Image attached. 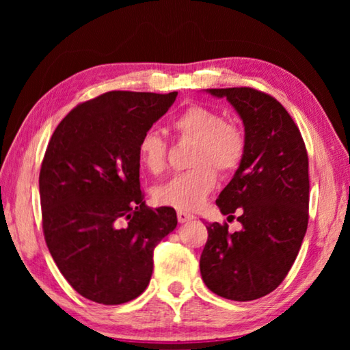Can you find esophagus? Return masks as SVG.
Here are the masks:
<instances>
[{
	"label": "esophagus",
	"instance_id": "obj_1",
	"mask_svg": "<svg viewBox=\"0 0 350 350\" xmlns=\"http://www.w3.org/2000/svg\"><path fill=\"white\" fill-rule=\"evenodd\" d=\"M177 219H179L180 224H185V222L193 221L194 216L191 213H187V211H177Z\"/></svg>",
	"mask_w": 350,
	"mask_h": 350
}]
</instances>
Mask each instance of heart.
<instances>
[{"label":"heart","instance_id":"obj_1","mask_svg":"<svg viewBox=\"0 0 350 350\" xmlns=\"http://www.w3.org/2000/svg\"><path fill=\"white\" fill-rule=\"evenodd\" d=\"M180 139L194 142L189 165L191 170L171 177L154 189L157 204L180 211L198 210L216 187V172L233 174L247 152V139L233 122L221 112L204 105H191L173 120ZM137 159L151 174L162 173L168 161V144L161 134L148 129L137 142Z\"/></svg>","mask_w":350,"mask_h":350}]
</instances>
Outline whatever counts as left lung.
I'll list each match as a JSON object with an SVG mask.
<instances>
[{
  "mask_svg": "<svg viewBox=\"0 0 350 350\" xmlns=\"http://www.w3.org/2000/svg\"><path fill=\"white\" fill-rule=\"evenodd\" d=\"M225 97L244 122L247 152L216 200L242 224L206 225L200 275L213 293L233 301L262 298L292 269L309 224V157L293 118L275 97L253 88L206 90Z\"/></svg>",
  "mask_w": 350,
  "mask_h": 350,
  "instance_id": "8db88e82",
  "label": "left lung"
}]
</instances>
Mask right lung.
<instances>
[{
    "label": "right lung",
    "mask_w": 350,
    "mask_h": 350,
    "mask_svg": "<svg viewBox=\"0 0 350 350\" xmlns=\"http://www.w3.org/2000/svg\"><path fill=\"white\" fill-rule=\"evenodd\" d=\"M177 92L111 91L77 105L52 134L40 170L43 233L58 270L98 304L137 298L154 248L173 232L171 206L150 208L140 191L137 142Z\"/></svg>",
    "instance_id": "right-lung-1"
}]
</instances>
